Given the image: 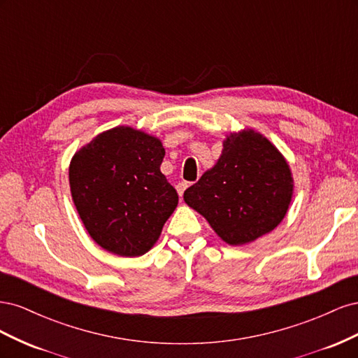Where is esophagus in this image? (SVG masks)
Instances as JSON below:
<instances>
[{
	"label": "esophagus",
	"mask_w": 358,
	"mask_h": 358,
	"mask_svg": "<svg viewBox=\"0 0 358 358\" xmlns=\"http://www.w3.org/2000/svg\"><path fill=\"white\" fill-rule=\"evenodd\" d=\"M187 188H188V183H187V182H179V183H178V185H176V191H178V194H179V197L183 196V192H185Z\"/></svg>",
	"instance_id": "esophagus-1"
}]
</instances>
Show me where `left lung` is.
Returning a JSON list of instances; mask_svg holds the SVG:
<instances>
[{"label": "left lung", "mask_w": 358, "mask_h": 358, "mask_svg": "<svg viewBox=\"0 0 358 358\" xmlns=\"http://www.w3.org/2000/svg\"><path fill=\"white\" fill-rule=\"evenodd\" d=\"M161 140L119 125L95 136L70 161L76 209L92 241L121 257H140L159 239L179 197L159 166Z\"/></svg>", "instance_id": "1"}]
</instances>
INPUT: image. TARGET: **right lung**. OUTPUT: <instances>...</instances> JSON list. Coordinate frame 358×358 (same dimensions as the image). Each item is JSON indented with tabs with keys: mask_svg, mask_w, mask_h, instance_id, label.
I'll return each mask as SVG.
<instances>
[{
	"mask_svg": "<svg viewBox=\"0 0 358 358\" xmlns=\"http://www.w3.org/2000/svg\"><path fill=\"white\" fill-rule=\"evenodd\" d=\"M292 192L284 155L263 134L245 128L225 137L218 161L183 192V200L225 243L242 246L282 222Z\"/></svg>",
	"mask_w": 358,
	"mask_h": 358,
	"instance_id": "1",
	"label": "right lung"
}]
</instances>
